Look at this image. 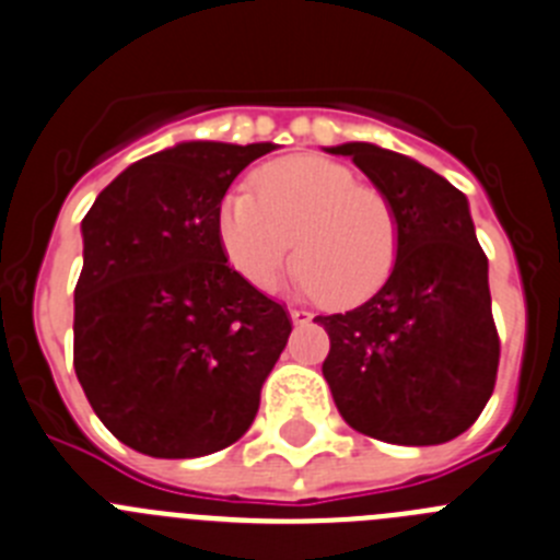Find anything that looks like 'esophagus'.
<instances>
[{
  "mask_svg": "<svg viewBox=\"0 0 560 560\" xmlns=\"http://www.w3.org/2000/svg\"><path fill=\"white\" fill-rule=\"evenodd\" d=\"M290 317H292V324H299V326H304V324H312V312L310 310H290Z\"/></svg>",
  "mask_w": 560,
  "mask_h": 560,
  "instance_id": "34e87169",
  "label": "esophagus"
}]
</instances>
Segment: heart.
Here are the masks:
<instances>
[{"instance_id": "b5f03b06", "label": "heart", "mask_w": 560, "mask_h": 560, "mask_svg": "<svg viewBox=\"0 0 560 560\" xmlns=\"http://www.w3.org/2000/svg\"><path fill=\"white\" fill-rule=\"evenodd\" d=\"M250 192L220 203L225 256L248 284L270 290L287 259L306 292L331 306L374 299L399 259V220L390 200L360 186L354 173L315 155L281 159L261 170Z\"/></svg>"}]
</instances>
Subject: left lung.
<instances>
[{"mask_svg": "<svg viewBox=\"0 0 560 560\" xmlns=\"http://www.w3.org/2000/svg\"><path fill=\"white\" fill-rule=\"evenodd\" d=\"M390 200L399 259L357 310L317 315L329 335L324 376L346 424L376 441L432 446L463 435L491 399L500 335L488 256L460 189L376 144L329 148Z\"/></svg>", "mask_w": 560, "mask_h": 560, "instance_id": "left-lung-1", "label": "left lung"}]
</instances>
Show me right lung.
<instances>
[{"label":"right lung","mask_w":560,"mask_h":560,"mask_svg":"<svg viewBox=\"0 0 560 560\" xmlns=\"http://www.w3.org/2000/svg\"><path fill=\"white\" fill-rule=\"evenodd\" d=\"M276 144L184 142L136 161L83 218L74 374L114 438L203 457L248 432L290 312L229 265L220 203Z\"/></svg>","instance_id":"obj_1"}]
</instances>
